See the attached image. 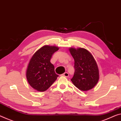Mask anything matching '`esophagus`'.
<instances>
[{
  "instance_id": "obj_1",
  "label": "esophagus",
  "mask_w": 121,
  "mask_h": 121,
  "mask_svg": "<svg viewBox=\"0 0 121 121\" xmlns=\"http://www.w3.org/2000/svg\"><path fill=\"white\" fill-rule=\"evenodd\" d=\"M62 76H64V77H68L69 76V73L68 72H64V73L62 74Z\"/></svg>"
}]
</instances>
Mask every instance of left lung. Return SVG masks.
I'll return each mask as SVG.
<instances>
[{"mask_svg":"<svg viewBox=\"0 0 121 121\" xmlns=\"http://www.w3.org/2000/svg\"><path fill=\"white\" fill-rule=\"evenodd\" d=\"M69 51L75 60L72 82L81 91H86L92 89L99 80V70L95 59L84 48H70Z\"/></svg>","mask_w":121,"mask_h":121,"instance_id":"8db88e82","label":"left lung"}]
</instances>
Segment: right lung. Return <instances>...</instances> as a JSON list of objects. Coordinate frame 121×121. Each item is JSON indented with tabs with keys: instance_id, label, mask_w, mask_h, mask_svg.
Masks as SVG:
<instances>
[{
	"instance_id": "right-lung-1",
	"label": "right lung",
	"mask_w": 121,
	"mask_h": 121,
	"mask_svg": "<svg viewBox=\"0 0 121 121\" xmlns=\"http://www.w3.org/2000/svg\"><path fill=\"white\" fill-rule=\"evenodd\" d=\"M58 49L55 46L44 45L37 50L30 60L26 76L29 84L38 91H45L58 77L50 62L52 56Z\"/></svg>"
}]
</instances>
